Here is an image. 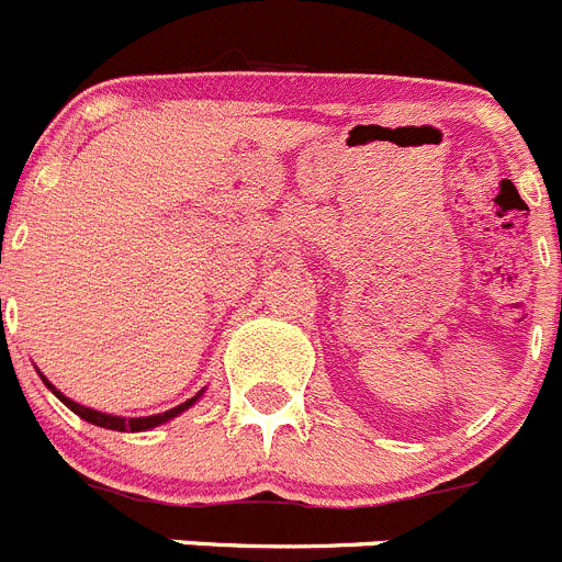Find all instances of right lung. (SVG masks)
Returning <instances> with one entry per match:
<instances>
[{
  "mask_svg": "<svg viewBox=\"0 0 562 562\" xmlns=\"http://www.w3.org/2000/svg\"><path fill=\"white\" fill-rule=\"evenodd\" d=\"M41 374V371H38ZM41 380H44V385L49 387L52 393H55L57 400L63 402V405L68 407V411H75L77 416L80 418H86L88 424H97V427H104V429H115V432H144V429H151V427H157V424H166V422H171V418L175 416H180L182 411H188V407L193 405V402L199 400V396H202V391L196 393V396H193V400H188V402H182V405H177V407H171V411H166V413H157V416H140V418H122V416H110V413H99V411H93V407H86V405H77L75 400H68L66 393H60L57 391L55 385H52L49 380H46L44 374H41Z\"/></svg>",
  "mask_w": 562,
  "mask_h": 562,
  "instance_id": "obj_1",
  "label": "right lung"
}]
</instances>
